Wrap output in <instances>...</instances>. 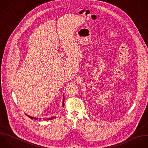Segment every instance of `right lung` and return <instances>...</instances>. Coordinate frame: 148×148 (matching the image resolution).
<instances>
[{"mask_svg": "<svg viewBox=\"0 0 148 148\" xmlns=\"http://www.w3.org/2000/svg\"><path fill=\"white\" fill-rule=\"evenodd\" d=\"M62 105L63 106H64V101H63V103H62ZM28 116V117H29L30 119H35V120H37V119H38V118H35V117H32V116H28V115H27ZM56 117V116H54V117H50V118H48V119H45V120H52V119H55ZM41 119H40V120Z\"/></svg>", "mask_w": 148, "mask_h": 148, "instance_id": "1", "label": "right lung"}]
</instances>
